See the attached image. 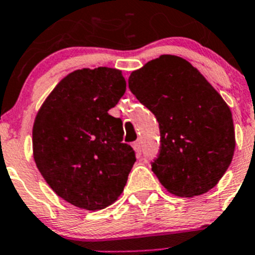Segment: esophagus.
I'll return each instance as SVG.
<instances>
[{"label":"esophagus","instance_id":"1","mask_svg":"<svg viewBox=\"0 0 255 255\" xmlns=\"http://www.w3.org/2000/svg\"><path fill=\"white\" fill-rule=\"evenodd\" d=\"M133 149H134V151H136V154L138 155V156H140L141 155V149H142V143H141V140H137V141H134L133 142Z\"/></svg>","mask_w":255,"mask_h":255}]
</instances>
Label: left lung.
I'll return each instance as SVG.
<instances>
[{"label": "left lung", "instance_id": "8db88e82", "mask_svg": "<svg viewBox=\"0 0 255 255\" xmlns=\"http://www.w3.org/2000/svg\"><path fill=\"white\" fill-rule=\"evenodd\" d=\"M130 92L156 117L160 150L151 170L170 194L192 198L218 183L235 151L232 113L187 60L161 55L130 73Z\"/></svg>", "mask_w": 255, "mask_h": 255}]
</instances>
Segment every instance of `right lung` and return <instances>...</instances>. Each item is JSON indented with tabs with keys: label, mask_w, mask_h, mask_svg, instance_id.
<instances>
[{
	"label": "right lung",
	"mask_w": 255,
	"mask_h": 255,
	"mask_svg": "<svg viewBox=\"0 0 255 255\" xmlns=\"http://www.w3.org/2000/svg\"><path fill=\"white\" fill-rule=\"evenodd\" d=\"M126 92L122 72L78 69L57 83L33 125V158L51 189L86 210L119 198L136 156L123 125L109 114Z\"/></svg>",
	"instance_id": "add662e5"
}]
</instances>
